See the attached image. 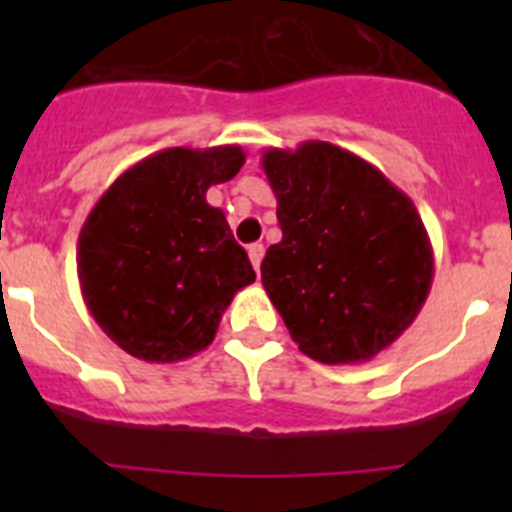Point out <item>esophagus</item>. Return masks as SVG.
<instances>
[{
  "label": "esophagus",
  "instance_id": "esophagus-1",
  "mask_svg": "<svg viewBox=\"0 0 512 512\" xmlns=\"http://www.w3.org/2000/svg\"><path fill=\"white\" fill-rule=\"evenodd\" d=\"M264 243H251V246H248V259H251V264H253V269H256V274H259V269H261V261H264Z\"/></svg>",
  "mask_w": 512,
  "mask_h": 512
}]
</instances>
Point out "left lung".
<instances>
[{"mask_svg": "<svg viewBox=\"0 0 512 512\" xmlns=\"http://www.w3.org/2000/svg\"><path fill=\"white\" fill-rule=\"evenodd\" d=\"M282 241L261 284L292 341L320 364H359L397 341L433 284L428 230L408 194L356 153L305 140L261 156Z\"/></svg>", "mask_w": 512, "mask_h": 512, "instance_id": "left-lung-1", "label": "left lung"}]
</instances>
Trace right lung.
Listing matches in <instances>:
<instances>
[{"mask_svg": "<svg viewBox=\"0 0 512 512\" xmlns=\"http://www.w3.org/2000/svg\"><path fill=\"white\" fill-rule=\"evenodd\" d=\"M241 146L166 148L122 171L81 225V297L99 328L148 364H176L212 343L235 292L256 279L212 184L230 182Z\"/></svg>", "mask_w": 512, "mask_h": 512, "instance_id": "right-lung-1", "label": "right lung"}]
</instances>
